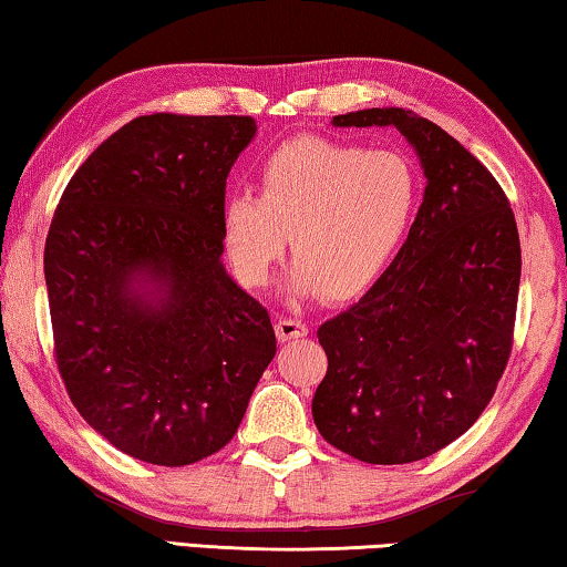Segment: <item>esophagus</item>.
Returning <instances> with one entry per match:
<instances>
[{
    "label": "esophagus",
    "instance_id": "1",
    "mask_svg": "<svg viewBox=\"0 0 567 567\" xmlns=\"http://www.w3.org/2000/svg\"><path fill=\"white\" fill-rule=\"evenodd\" d=\"M275 332L277 338H280V343H287V340H298L308 336V326L298 318H280L275 326Z\"/></svg>",
    "mask_w": 567,
    "mask_h": 567
}]
</instances>
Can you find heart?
I'll use <instances>...</instances> for the list:
<instances>
[{"instance_id": "1", "label": "heart", "mask_w": 567, "mask_h": 567, "mask_svg": "<svg viewBox=\"0 0 567 567\" xmlns=\"http://www.w3.org/2000/svg\"><path fill=\"white\" fill-rule=\"evenodd\" d=\"M259 188L224 202V247L237 277H272L290 231L287 292L348 300L368 290L406 239L421 196L411 161L393 151L305 136L267 156Z\"/></svg>"}]
</instances>
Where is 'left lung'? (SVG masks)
Wrapping results in <instances>:
<instances>
[{"instance_id":"1","label":"left lung","mask_w":567,"mask_h":567,"mask_svg":"<svg viewBox=\"0 0 567 567\" xmlns=\"http://www.w3.org/2000/svg\"><path fill=\"white\" fill-rule=\"evenodd\" d=\"M332 125H393L416 151L426 188L389 269L318 328L328 373L312 419L355 460L419 462L480 419L505 373L523 269L515 214L489 171L416 113L368 107Z\"/></svg>"}]
</instances>
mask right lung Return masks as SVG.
I'll use <instances>...</instances> for the list:
<instances>
[{"mask_svg":"<svg viewBox=\"0 0 567 567\" xmlns=\"http://www.w3.org/2000/svg\"><path fill=\"white\" fill-rule=\"evenodd\" d=\"M249 115H141L75 171L44 241L62 381L133 460L184 466L237 434L275 358L267 310L221 265Z\"/></svg>","mask_w":567,"mask_h":567,"instance_id":"right-lung-1","label":"right lung"}]
</instances>
